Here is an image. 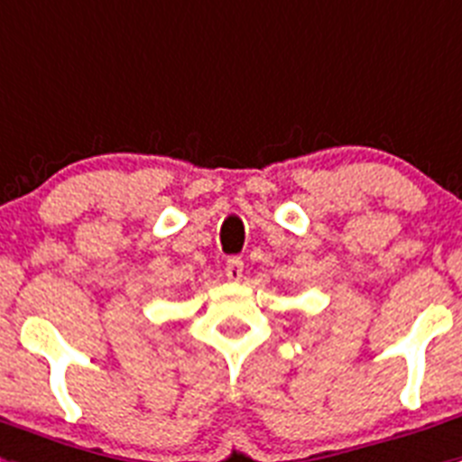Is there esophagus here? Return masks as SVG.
Returning <instances> with one entry per match:
<instances>
[{"instance_id": "1", "label": "esophagus", "mask_w": 462, "mask_h": 462, "mask_svg": "<svg viewBox=\"0 0 462 462\" xmlns=\"http://www.w3.org/2000/svg\"><path fill=\"white\" fill-rule=\"evenodd\" d=\"M243 268H245V263L240 256H228L226 266H224V273H226L228 280L238 282L240 277H243Z\"/></svg>"}]
</instances>
